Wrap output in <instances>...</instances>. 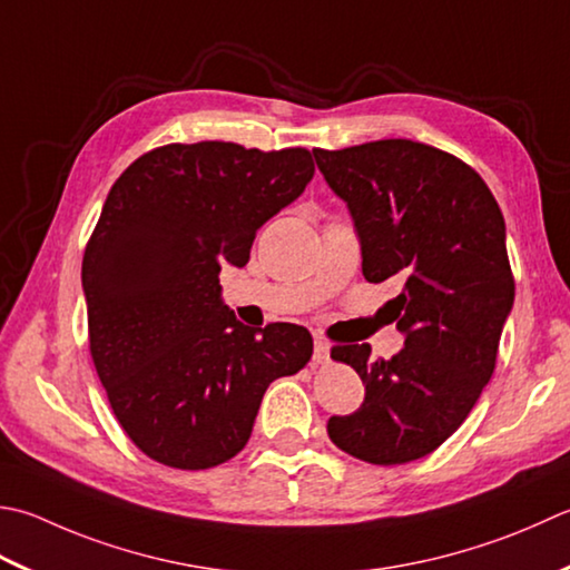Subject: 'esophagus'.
Instances as JSON below:
<instances>
[{"mask_svg":"<svg viewBox=\"0 0 570 570\" xmlns=\"http://www.w3.org/2000/svg\"><path fill=\"white\" fill-rule=\"evenodd\" d=\"M331 361V343L323 338V336H316L314 338V363L323 365Z\"/></svg>","mask_w":570,"mask_h":570,"instance_id":"obj_1","label":"esophagus"}]
</instances>
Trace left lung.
<instances>
[{"label": "left lung", "mask_w": 570, "mask_h": 570, "mask_svg": "<svg viewBox=\"0 0 570 570\" xmlns=\"http://www.w3.org/2000/svg\"><path fill=\"white\" fill-rule=\"evenodd\" d=\"M318 170L348 203L371 284L393 278L390 321L405 333L393 358L371 343L333 345L365 385L363 405L328 420L338 450L367 464H405L462 425L497 367L514 304L504 215L472 165L407 138L314 148Z\"/></svg>", "instance_id": "8db88e82"}]
</instances>
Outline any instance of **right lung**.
Instances as JSON below:
<instances>
[{
  "label": "right lung",
  "instance_id": "right-lung-1",
  "mask_svg": "<svg viewBox=\"0 0 570 570\" xmlns=\"http://www.w3.org/2000/svg\"><path fill=\"white\" fill-rule=\"evenodd\" d=\"M314 177L306 148L167 142L110 187L86 244L88 348L132 444L175 470H209L249 442L269 383L314 351L304 326L249 328L219 301L222 264Z\"/></svg>",
  "mask_w": 570,
  "mask_h": 570
}]
</instances>
